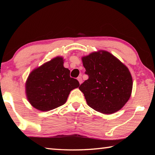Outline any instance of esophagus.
<instances>
[{
  "label": "esophagus",
  "mask_w": 155,
  "mask_h": 155,
  "mask_svg": "<svg viewBox=\"0 0 155 155\" xmlns=\"http://www.w3.org/2000/svg\"><path fill=\"white\" fill-rule=\"evenodd\" d=\"M77 80L78 81V82H79V83H80V84L82 83V82H83V79H82V78H81V77H78L77 78Z\"/></svg>",
  "instance_id": "esophagus-1"
}]
</instances>
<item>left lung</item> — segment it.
Returning a JSON list of instances; mask_svg holds the SVG:
<instances>
[{
	"mask_svg": "<svg viewBox=\"0 0 155 155\" xmlns=\"http://www.w3.org/2000/svg\"><path fill=\"white\" fill-rule=\"evenodd\" d=\"M82 61L89 78L78 89L88 105L104 114L121 109L132 93L133 78L128 68L103 50L83 56Z\"/></svg>",
	"mask_w": 155,
	"mask_h": 155,
	"instance_id": "obj_1",
	"label": "left lung"
}]
</instances>
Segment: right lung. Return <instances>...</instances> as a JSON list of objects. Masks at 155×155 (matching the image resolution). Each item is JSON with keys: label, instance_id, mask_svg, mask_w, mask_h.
<instances>
[{"label": "right lung", "instance_id": "right-lung-1", "mask_svg": "<svg viewBox=\"0 0 155 155\" xmlns=\"http://www.w3.org/2000/svg\"><path fill=\"white\" fill-rule=\"evenodd\" d=\"M64 58L56 57L31 72L25 83L28 101L34 108L48 111L65 103L70 92L79 83L70 77L64 66Z\"/></svg>", "mask_w": 155, "mask_h": 155}]
</instances>
